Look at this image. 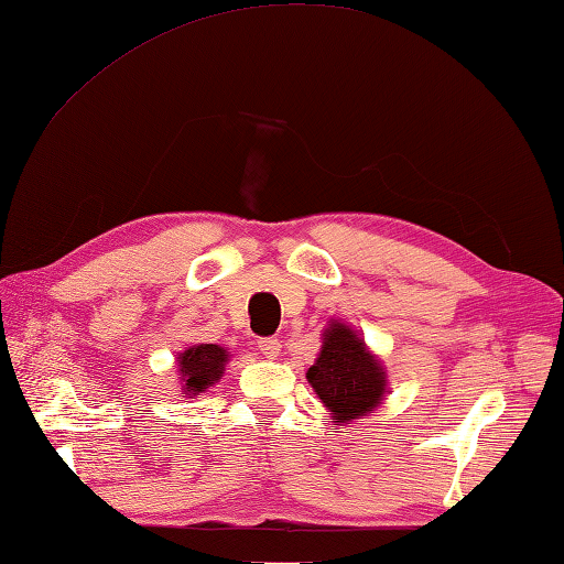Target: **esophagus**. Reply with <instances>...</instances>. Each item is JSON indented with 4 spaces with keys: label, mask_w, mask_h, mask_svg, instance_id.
I'll return each instance as SVG.
<instances>
[{
    "label": "esophagus",
    "mask_w": 564,
    "mask_h": 564,
    "mask_svg": "<svg viewBox=\"0 0 564 564\" xmlns=\"http://www.w3.org/2000/svg\"><path fill=\"white\" fill-rule=\"evenodd\" d=\"M257 348L264 352L267 358H276L279 350H281V341L276 336H267V338H259L257 341Z\"/></svg>",
    "instance_id": "obj_1"
}]
</instances>
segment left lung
Listing matches in <instances>:
<instances>
[{"instance_id": "8db88e82", "label": "left lung", "mask_w": 564, "mask_h": 564, "mask_svg": "<svg viewBox=\"0 0 564 564\" xmlns=\"http://www.w3.org/2000/svg\"><path fill=\"white\" fill-rule=\"evenodd\" d=\"M312 389L334 413V423L365 415L382 401L384 372L372 352L346 324H332L324 334L317 362L307 370Z\"/></svg>"}]
</instances>
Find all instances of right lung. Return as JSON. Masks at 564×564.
<instances>
[{"label":"right lung","mask_w":564,"mask_h":564,"mask_svg":"<svg viewBox=\"0 0 564 564\" xmlns=\"http://www.w3.org/2000/svg\"><path fill=\"white\" fill-rule=\"evenodd\" d=\"M228 362V352L216 344L192 346L180 356V372L185 379L189 394H199L212 387L223 375V365Z\"/></svg>","instance_id":"obj_1"}]
</instances>
